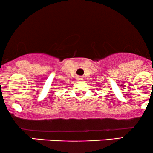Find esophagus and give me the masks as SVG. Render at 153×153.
<instances>
[{
  "mask_svg": "<svg viewBox=\"0 0 153 153\" xmlns=\"http://www.w3.org/2000/svg\"><path fill=\"white\" fill-rule=\"evenodd\" d=\"M80 80H81V79H80Z\"/></svg>",
  "mask_w": 153,
  "mask_h": 153,
  "instance_id": "34e87169",
  "label": "esophagus"
}]
</instances>
